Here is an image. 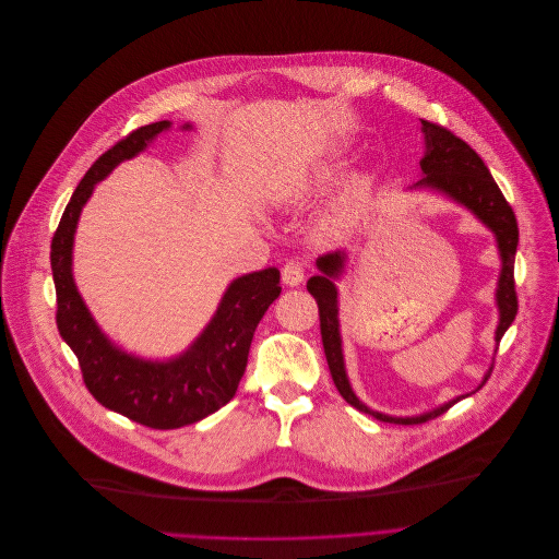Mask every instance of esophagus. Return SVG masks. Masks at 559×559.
Segmentation results:
<instances>
[{"instance_id":"esophagus-1","label":"esophagus","mask_w":559,"mask_h":559,"mask_svg":"<svg viewBox=\"0 0 559 559\" xmlns=\"http://www.w3.org/2000/svg\"><path fill=\"white\" fill-rule=\"evenodd\" d=\"M304 277H306V266H304V262L290 260V262L284 264V269H282V280H284L286 286H299V284L304 282Z\"/></svg>"}]
</instances>
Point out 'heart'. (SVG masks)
<instances>
[{
    "mask_svg": "<svg viewBox=\"0 0 559 559\" xmlns=\"http://www.w3.org/2000/svg\"><path fill=\"white\" fill-rule=\"evenodd\" d=\"M323 180H328V169H321V171L314 174V176L301 178L299 182L290 185V187L282 193V202H286V204H297V202L306 200ZM368 195H370V182H368V178H364V176L353 178L350 185H348V189H346V193H344V200H342L340 209L334 211L332 227H334V229L353 227L355 222L359 219V215L364 213V209H366Z\"/></svg>",
    "mask_w": 559,
    "mask_h": 559,
    "instance_id": "b5f03b06",
    "label": "heart"
}]
</instances>
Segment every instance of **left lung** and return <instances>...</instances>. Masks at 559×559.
Instances as JSON below:
<instances>
[{"label":"left lung","instance_id":"1","mask_svg":"<svg viewBox=\"0 0 559 559\" xmlns=\"http://www.w3.org/2000/svg\"><path fill=\"white\" fill-rule=\"evenodd\" d=\"M423 123V134H425V156L420 158V171L425 178L414 182L409 189H433L440 191L454 202L463 204L469 209L483 225L496 236L500 260H502V271L498 280V290H496V304L500 312V321L496 328V344H500L502 334L507 328L513 323L518 314V295H515V280H513V264H515V251H518V219L502 195L500 187L496 185L493 176L489 174L487 165L483 158L456 134L450 130H444L436 123L420 121ZM346 253L344 251H334L328 255H321L317 260V269L321 271L319 275L310 277L306 288L314 297L319 306V328H321V342H323V353L325 361L332 374L334 385H337L340 394L359 412L374 416L377 420L383 423H396V425H418L425 420H431L440 416L442 412H448L454 403L461 399L469 396H456L450 403H444L431 412H425L420 416H388L381 412L370 409L364 405L357 394L350 388L346 366H344V350H342V332H340V293L337 286H334V280H340L346 266ZM493 366L485 374L480 388L487 383L491 377Z\"/></svg>","mask_w":559,"mask_h":559}]
</instances>
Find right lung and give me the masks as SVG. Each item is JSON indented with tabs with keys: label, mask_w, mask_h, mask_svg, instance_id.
Listing matches in <instances>:
<instances>
[{
	"label": "right lung",
	"mask_w": 559,
	"mask_h": 559,
	"mask_svg": "<svg viewBox=\"0 0 559 559\" xmlns=\"http://www.w3.org/2000/svg\"><path fill=\"white\" fill-rule=\"evenodd\" d=\"M169 128V121L139 128L98 156L74 189L50 245L57 328L79 359L85 388L103 407L152 429L198 423L236 396L255 328L282 293L277 269L234 280L200 337L169 361L128 355L96 325L72 277V245L81 209L98 180L119 163L134 158ZM185 130L191 126L187 123Z\"/></svg>",
	"instance_id": "right-lung-1"
}]
</instances>
